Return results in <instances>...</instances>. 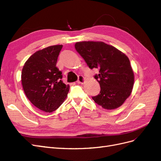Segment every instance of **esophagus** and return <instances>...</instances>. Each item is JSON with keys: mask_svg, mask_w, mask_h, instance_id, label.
Returning <instances> with one entry per match:
<instances>
[{"mask_svg": "<svg viewBox=\"0 0 161 161\" xmlns=\"http://www.w3.org/2000/svg\"><path fill=\"white\" fill-rule=\"evenodd\" d=\"M77 83H79V84H84V83L85 82V78L84 77L80 75L78 76V80H77Z\"/></svg>", "mask_w": 161, "mask_h": 161, "instance_id": "obj_1", "label": "esophagus"}]
</instances>
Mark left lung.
<instances>
[{"label":"left lung","instance_id":"obj_1","mask_svg":"<svg viewBox=\"0 0 161 161\" xmlns=\"http://www.w3.org/2000/svg\"><path fill=\"white\" fill-rule=\"evenodd\" d=\"M75 48L90 69H99V74L94 77L101 90L92 99L106 110L121 106L131 94L134 81L128 57L102 41L77 42Z\"/></svg>","mask_w":161,"mask_h":161}]
</instances>
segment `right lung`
I'll use <instances>...</instances> for the list:
<instances>
[{
    "instance_id": "add662e5",
    "label": "right lung",
    "mask_w": 161,
    "mask_h": 161,
    "mask_svg": "<svg viewBox=\"0 0 161 161\" xmlns=\"http://www.w3.org/2000/svg\"><path fill=\"white\" fill-rule=\"evenodd\" d=\"M62 45L36 51L25 62L21 82L25 94L33 104L45 112H52L66 99L69 86L61 81L62 73L56 67Z\"/></svg>"
}]
</instances>
